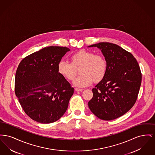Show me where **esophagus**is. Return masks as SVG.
<instances>
[{"instance_id": "34e87169", "label": "esophagus", "mask_w": 155, "mask_h": 155, "mask_svg": "<svg viewBox=\"0 0 155 155\" xmlns=\"http://www.w3.org/2000/svg\"><path fill=\"white\" fill-rule=\"evenodd\" d=\"M82 90H83L82 89L77 88H75V91L77 92H81V91H82Z\"/></svg>"}]
</instances>
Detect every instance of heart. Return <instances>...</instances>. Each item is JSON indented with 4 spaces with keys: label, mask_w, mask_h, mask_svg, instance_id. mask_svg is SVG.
<instances>
[{
    "label": "heart",
    "mask_w": 155,
    "mask_h": 155,
    "mask_svg": "<svg viewBox=\"0 0 155 155\" xmlns=\"http://www.w3.org/2000/svg\"><path fill=\"white\" fill-rule=\"evenodd\" d=\"M71 63L61 60L58 64L59 74L68 80H73L80 68V75L74 81L73 84L77 87H85L93 81L98 82L103 80L107 69V63L103 56L94 54V53L82 50L73 54Z\"/></svg>",
    "instance_id": "heart-1"
}]
</instances>
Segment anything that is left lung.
Here are the masks:
<instances>
[{"label":"left lung","instance_id":"left-lung-1","mask_svg":"<svg viewBox=\"0 0 155 155\" xmlns=\"http://www.w3.org/2000/svg\"><path fill=\"white\" fill-rule=\"evenodd\" d=\"M88 47L101 50L107 63L103 80L92 89L89 108L103 120L120 117L130 110L137 101L142 80L140 66L131 53L117 45L100 42Z\"/></svg>","mask_w":155,"mask_h":155}]
</instances>
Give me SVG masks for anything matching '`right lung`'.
Returning <instances> with one entry per match:
<instances>
[{"label":"right lung","instance_id":"1","mask_svg":"<svg viewBox=\"0 0 155 155\" xmlns=\"http://www.w3.org/2000/svg\"><path fill=\"white\" fill-rule=\"evenodd\" d=\"M69 51L45 47L22 59L18 66L15 94L25 113L35 121L53 123L66 111L74 88L59 74L58 64Z\"/></svg>","mask_w":155,"mask_h":155}]
</instances>
